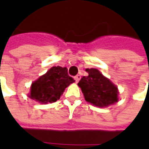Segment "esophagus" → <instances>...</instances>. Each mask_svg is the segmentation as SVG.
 <instances>
[{
    "instance_id": "34e87169",
    "label": "esophagus",
    "mask_w": 149,
    "mask_h": 149,
    "mask_svg": "<svg viewBox=\"0 0 149 149\" xmlns=\"http://www.w3.org/2000/svg\"><path fill=\"white\" fill-rule=\"evenodd\" d=\"M81 75H77V76H76V77H74V79H75V81H76V82H77V83L78 81H80V79H81Z\"/></svg>"
}]
</instances>
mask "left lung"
<instances>
[{
  "label": "left lung",
  "mask_w": 149,
  "mask_h": 149,
  "mask_svg": "<svg viewBox=\"0 0 149 149\" xmlns=\"http://www.w3.org/2000/svg\"><path fill=\"white\" fill-rule=\"evenodd\" d=\"M88 75L79 81L86 101L98 107L109 106L118 100V90L116 85L104 77L96 68H87Z\"/></svg>",
  "instance_id": "left-lung-1"
}]
</instances>
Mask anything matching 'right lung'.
<instances>
[{
  "instance_id": "right-lung-1",
  "label": "right lung",
  "mask_w": 149,
  "mask_h": 149,
  "mask_svg": "<svg viewBox=\"0 0 149 149\" xmlns=\"http://www.w3.org/2000/svg\"><path fill=\"white\" fill-rule=\"evenodd\" d=\"M68 68L54 66L33 83L29 97L42 104L55 102L61 98L65 88L74 82Z\"/></svg>"
}]
</instances>
